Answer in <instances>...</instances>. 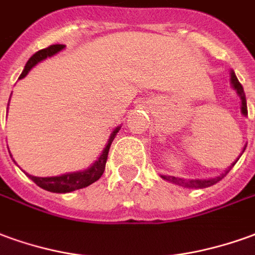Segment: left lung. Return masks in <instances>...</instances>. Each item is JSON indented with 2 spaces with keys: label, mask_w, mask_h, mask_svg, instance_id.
<instances>
[{
  "label": "left lung",
  "mask_w": 255,
  "mask_h": 255,
  "mask_svg": "<svg viewBox=\"0 0 255 255\" xmlns=\"http://www.w3.org/2000/svg\"><path fill=\"white\" fill-rule=\"evenodd\" d=\"M231 84L232 87L235 88V91L238 92V95H239L240 101H242V113L245 116H247V103H246V95H245V91H243V87L242 84L239 83V80L236 77V74L233 70H231ZM246 149V147H245ZM245 149H243V152H245ZM239 160V158H238ZM236 160V161H238ZM236 161L233 163L227 171H225V174H222L221 177H217V178H210V179H182V178H177V177H168V175H161L163 179L165 181H170L172 183H177V185H181V186H186V188H199V189H202V188H208V186H211V185H215L217 182H220L222 178L227 175L228 172L231 171L233 165L236 164Z\"/></svg>",
  "instance_id": "8db88e82"
}]
</instances>
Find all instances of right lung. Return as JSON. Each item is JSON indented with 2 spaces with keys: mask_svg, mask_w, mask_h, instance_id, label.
I'll return each instance as SVG.
<instances>
[{
  "mask_svg": "<svg viewBox=\"0 0 255 255\" xmlns=\"http://www.w3.org/2000/svg\"><path fill=\"white\" fill-rule=\"evenodd\" d=\"M65 48V45H60V44H56V45H51V47L45 48V49H41L38 52H35L30 59L27 60V63L23 69L20 77L23 78L27 76V73L34 67L37 63H40L41 60L47 59L49 56H53L55 53H58L59 51H62ZM120 131V127H117L110 133V138L108 140V143L103 149L102 154L98 157V160L94 163V164L88 167L87 170L84 171H77V172H70V174H63V175H59V177H34V175H30L27 174V177L35 182L40 188L48 190V192H53V193H67V192H73V190L83 189V188H87L90 186L91 183H94L95 181H98L99 178L102 177L103 171H105V165H106V160H108V154H109V149L112 142L115 139V136L117 135V132Z\"/></svg>",
  "mask_w": 255,
  "mask_h": 255,
  "instance_id": "right-lung-1",
  "label": "right lung"
}]
</instances>
